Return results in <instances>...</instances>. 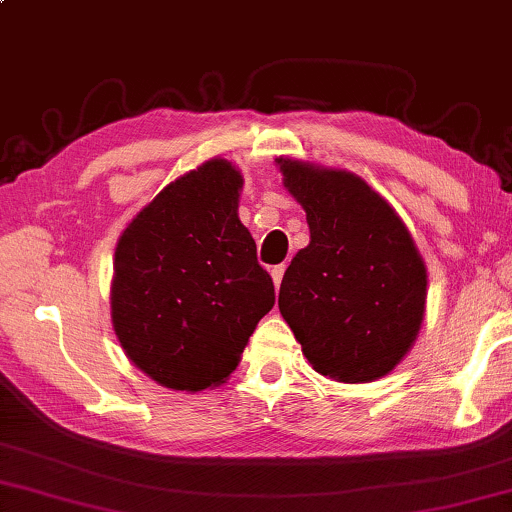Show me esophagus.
I'll return each mask as SVG.
<instances>
[{"mask_svg":"<svg viewBox=\"0 0 512 512\" xmlns=\"http://www.w3.org/2000/svg\"><path fill=\"white\" fill-rule=\"evenodd\" d=\"M285 269H287V266H285V264L271 266V278H273V285H276V287H280V282H282V276H285Z\"/></svg>","mask_w":512,"mask_h":512,"instance_id":"34e87169","label":"esophagus"}]
</instances>
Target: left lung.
Returning a JSON list of instances; mask_svg holds the SVG:
<instances>
[{
    "label": "left lung",
    "mask_w": 512,
    "mask_h": 512,
    "mask_svg": "<svg viewBox=\"0 0 512 512\" xmlns=\"http://www.w3.org/2000/svg\"><path fill=\"white\" fill-rule=\"evenodd\" d=\"M310 243L280 285V315L319 375L365 384L398 365L425 317L427 271L402 218L347 170L276 158Z\"/></svg>",
    "instance_id": "8db88e82"
}]
</instances>
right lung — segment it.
<instances>
[{
    "instance_id": "1",
    "label": "right lung",
    "mask_w": 512,
    "mask_h": 512,
    "mask_svg": "<svg viewBox=\"0 0 512 512\" xmlns=\"http://www.w3.org/2000/svg\"><path fill=\"white\" fill-rule=\"evenodd\" d=\"M241 172L225 158L167 183L114 250L112 326L126 356L156 384H225L276 303L239 220Z\"/></svg>"
}]
</instances>
